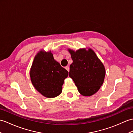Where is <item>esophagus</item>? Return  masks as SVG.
Returning <instances> with one entry per match:
<instances>
[{"label":"esophagus","instance_id":"esophagus-1","mask_svg":"<svg viewBox=\"0 0 133 133\" xmlns=\"http://www.w3.org/2000/svg\"><path fill=\"white\" fill-rule=\"evenodd\" d=\"M65 69L68 71L69 72V70H70V67H69V66H66V67H65Z\"/></svg>","mask_w":133,"mask_h":133}]
</instances>
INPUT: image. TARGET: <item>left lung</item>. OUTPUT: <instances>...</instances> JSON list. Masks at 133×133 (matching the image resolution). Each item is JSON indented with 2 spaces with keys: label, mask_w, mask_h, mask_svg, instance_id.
Here are the masks:
<instances>
[{
  "label": "left lung",
  "mask_w": 133,
  "mask_h": 133,
  "mask_svg": "<svg viewBox=\"0 0 133 133\" xmlns=\"http://www.w3.org/2000/svg\"><path fill=\"white\" fill-rule=\"evenodd\" d=\"M69 51L73 61L70 66L69 76L80 94L85 96L94 95L103 84L105 75L103 64L91 49L88 51L81 49Z\"/></svg>",
  "instance_id": "left-lung-1"
}]
</instances>
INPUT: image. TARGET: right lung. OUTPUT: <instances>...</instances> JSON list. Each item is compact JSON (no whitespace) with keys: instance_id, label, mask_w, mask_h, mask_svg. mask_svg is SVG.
I'll use <instances>...</instances> for the list:
<instances>
[{"instance_id":"right-lung-1","label":"right lung","mask_w":133,"mask_h":133,"mask_svg":"<svg viewBox=\"0 0 133 133\" xmlns=\"http://www.w3.org/2000/svg\"><path fill=\"white\" fill-rule=\"evenodd\" d=\"M69 72L55 61L50 52L40 51L36 55L30 69L32 84L40 94L48 98L61 94L64 80Z\"/></svg>"}]
</instances>
